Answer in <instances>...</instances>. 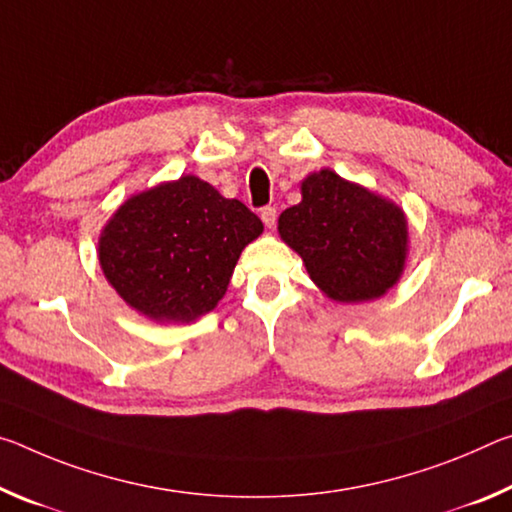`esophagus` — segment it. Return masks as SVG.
Returning a JSON list of instances; mask_svg holds the SVG:
<instances>
[{
  "mask_svg": "<svg viewBox=\"0 0 512 512\" xmlns=\"http://www.w3.org/2000/svg\"><path fill=\"white\" fill-rule=\"evenodd\" d=\"M261 220H263V224L267 226V229H274V224H276V208L274 206H265L263 211H261Z\"/></svg>",
  "mask_w": 512,
  "mask_h": 512,
  "instance_id": "obj_1",
  "label": "esophagus"
}]
</instances>
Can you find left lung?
<instances>
[{
	"instance_id": "8db88e82",
	"label": "left lung",
	"mask_w": 512,
	"mask_h": 512,
	"mask_svg": "<svg viewBox=\"0 0 512 512\" xmlns=\"http://www.w3.org/2000/svg\"><path fill=\"white\" fill-rule=\"evenodd\" d=\"M279 236L340 304L385 295L406 270L404 208L329 167L301 181V201L279 215Z\"/></svg>"
}]
</instances>
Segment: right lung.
<instances>
[{
	"instance_id": "right-lung-1",
	"label": "right lung",
	"mask_w": 512,
	"mask_h": 512,
	"mask_svg": "<svg viewBox=\"0 0 512 512\" xmlns=\"http://www.w3.org/2000/svg\"><path fill=\"white\" fill-rule=\"evenodd\" d=\"M263 222L195 174L131 195L108 217L99 267L133 311L158 324H188L220 304Z\"/></svg>"
}]
</instances>
